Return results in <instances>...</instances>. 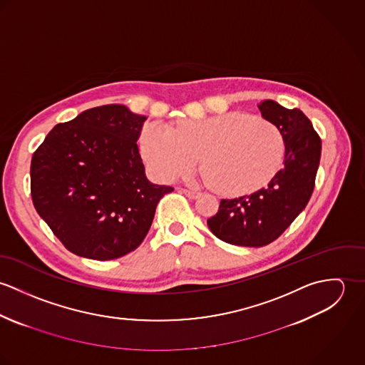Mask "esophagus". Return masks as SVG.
I'll return each mask as SVG.
<instances>
[{"label": "esophagus", "mask_w": 365, "mask_h": 365, "mask_svg": "<svg viewBox=\"0 0 365 365\" xmlns=\"http://www.w3.org/2000/svg\"><path fill=\"white\" fill-rule=\"evenodd\" d=\"M182 192H184L188 198H191V200H195V198H198V197L201 195L198 191H194V190H182Z\"/></svg>", "instance_id": "esophagus-1"}]
</instances>
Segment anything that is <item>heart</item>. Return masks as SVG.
Here are the masks:
<instances>
[{"mask_svg": "<svg viewBox=\"0 0 365 365\" xmlns=\"http://www.w3.org/2000/svg\"><path fill=\"white\" fill-rule=\"evenodd\" d=\"M140 149L157 177L173 181L195 170L201 158L207 180L223 194H249L281 170L285 140L271 122L240 113L190 119L170 128L148 125Z\"/></svg>", "mask_w": 365, "mask_h": 365, "instance_id": "heart-1", "label": "heart"}]
</instances>
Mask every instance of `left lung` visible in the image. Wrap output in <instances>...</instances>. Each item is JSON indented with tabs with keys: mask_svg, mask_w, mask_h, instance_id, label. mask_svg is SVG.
Returning a JSON list of instances; mask_svg holds the SVG:
<instances>
[{
	"mask_svg": "<svg viewBox=\"0 0 365 365\" xmlns=\"http://www.w3.org/2000/svg\"><path fill=\"white\" fill-rule=\"evenodd\" d=\"M257 106L261 116L284 136V167L259 191L222 200L217 213L208 219L217 239L246 247L274 242L308 205L322 152L320 138L301 109H288L272 100Z\"/></svg>",
	"mask_w": 365,
	"mask_h": 365,
	"instance_id": "left-lung-1",
	"label": "left lung"
}]
</instances>
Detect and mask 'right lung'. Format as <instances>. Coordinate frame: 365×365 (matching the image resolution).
<instances>
[{
	"mask_svg": "<svg viewBox=\"0 0 365 365\" xmlns=\"http://www.w3.org/2000/svg\"><path fill=\"white\" fill-rule=\"evenodd\" d=\"M148 118L120 104L58 123L34 153V205L71 253L113 260L140 246L171 187L148 180L138 139Z\"/></svg>",
	"mask_w": 365,
	"mask_h": 365,
	"instance_id": "add662e5",
	"label": "right lung"
}]
</instances>
